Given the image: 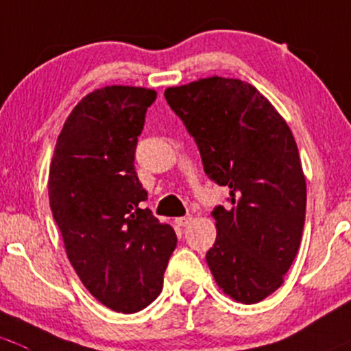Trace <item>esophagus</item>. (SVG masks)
<instances>
[{
  "label": "esophagus",
  "instance_id": "34e87169",
  "mask_svg": "<svg viewBox=\"0 0 351 351\" xmlns=\"http://www.w3.org/2000/svg\"><path fill=\"white\" fill-rule=\"evenodd\" d=\"M191 221H193V216H182V218H177V219H176V223H177V225H179V226H182V228H184V226H187V225H189Z\"/></svg>",
  "mask_w": 351,
  "mask_h": 351
}]
</instances>
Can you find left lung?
Masks as SVG:
<instances>
[{"mask_svg":"<svg viewBox=\"0 0 351 351\" xmlns=\"http://www.w3.org/2000/svg\"><path fill=\"white\" fill-rule=\"evenodd\" d=\"M164 96L196 142L209 179L230 187L228 204L211 213L209 270L234 301H263L282 285L304 228L306 179L291 128L240 79L213 75Z\"/></svg>","mask_w":351,"mask_h":351,"instance_id":"1","label":"left lung"}]
</instances>
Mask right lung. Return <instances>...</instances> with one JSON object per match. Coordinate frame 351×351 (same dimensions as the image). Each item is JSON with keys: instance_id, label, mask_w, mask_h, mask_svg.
Listing matches in <instances>:
<instances>
[{"instance_id": "right-lung-1", "label": "right lung", "mask_w": 351, "mask_h": 351, "mask_svg": "<svg viewBox=\"0 0 351 351\" xmlns=\"http://www.w3.org/2000/svg\"><path fill=\"white\" fill-rule=\"evenodd\" d=\"M154 89L106 86L82 97L57 138L49 201L69 262L117 313L147 308L162 291L177 245L171 225L143 209L135 150Z\"/></svg>"}]
</instances>
